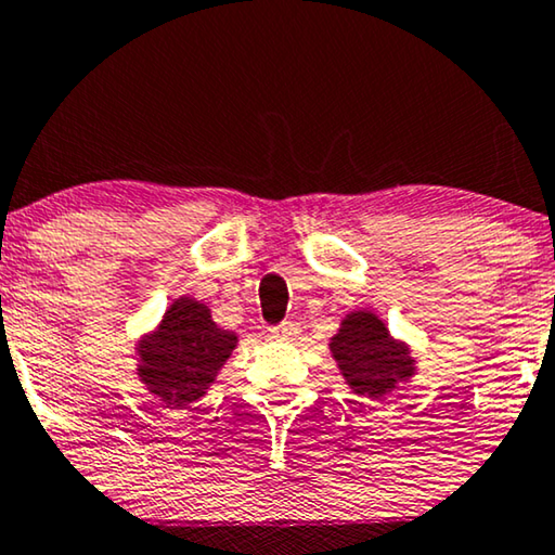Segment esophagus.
I'll use <instances>...</instances> for the list:
<instances>
[{
	"label": "esophagus",
	"mask_w": 555,
	"mask_h": 555,
	"mask_svg": "<svg viewBox=\"0 0 555 555\" xmlns=\"http://www.w3.org/2000/svg\"><path fill=\"white\" fill-rule=\"evenodd\" d=\"M298 336H300L298 323H283V325H275V328H270V338L275 340H295Z\"/></svg>",
	"instance_id": "1"
}]
</instances>
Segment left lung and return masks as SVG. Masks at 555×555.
Masks as SVG:
<instances>
[{
	"mask_svg": "<svg viewBox=\"0 0 555 555\" xmlns=\"http://www.w3.org/2000/svg\"><path fill=\"white\" fill-rule=\"evenodd\" d=\"M328 348L348 389L371 401H384L416 374L412 346L393 338L374 310H351L340 318Z\"/></svg>",
	"mask_w": 555,
	"mask_h": 555,
	"instance_id": "1",
	"label": "left lung"
}]
</instances>
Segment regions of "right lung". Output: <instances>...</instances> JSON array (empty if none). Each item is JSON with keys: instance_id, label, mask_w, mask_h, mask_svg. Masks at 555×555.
<instances>
[{"instance_id": "add662e5", "label": "right lung", "mask_w": 555, "mask_h": 555, "mask_svg": "<svg viewBox=\"0 0 555 555\" xmlns=\"http://www.w3.org/2000/svg\"><path fill=\"white\" fill-rule=\"evenodd\" d=\"M237 340V333L215 323L209 306L184 295L135 340V376L164 406L186 409L217 382Z\"/></svg>"}]
</instances>
